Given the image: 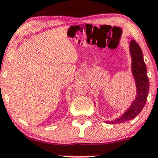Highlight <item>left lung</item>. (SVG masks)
<instances>
[{"mask_svg": "<svg viewBox=\"0 0 158 158\" xmlns=\"http://www.w3.org/2000/svg\"><path fill=\"white\" fill-rule=\"evenodd\" d=\"M129 49L132 59L131 70L135 79L137 88V97L132 102L131 106L119 118H117L114 121L107 123L110 124L122 123L135 118L144 108L148 97L149 81L148 79L146 64L143 60L142 50L135 40H131L130 42Z\"/></svg>", "mask_w": 158, "mask_h": 158, "instance_id": "8db88e82", "label": "left lung"}]
</instances>
